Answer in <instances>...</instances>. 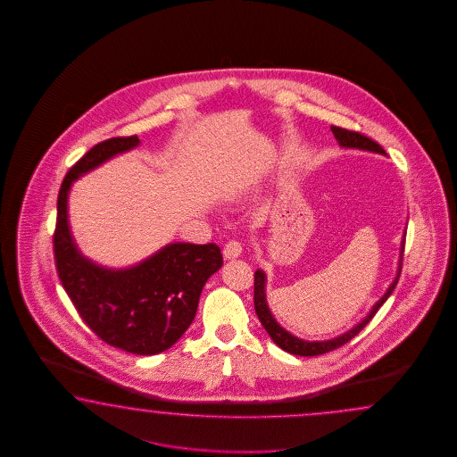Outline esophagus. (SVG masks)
<instances>
[{
    "label": "esophagus",
    "mask_w": 457,
    "mask_h": 457,
    "mask_svg": "<svg viewBox=\"0 0 457 457\" xmlns=\"http://www.w3.org/2000/svg\"><path fill=\"white\" fill-rule=\"evenodd\" d=\"M240 254H242V243L237 242V240H228V242L225 243L224 256L227 260L238 258Z\"/></svg>",
    "instance_id": "esophagus-1"
}]
</instances>
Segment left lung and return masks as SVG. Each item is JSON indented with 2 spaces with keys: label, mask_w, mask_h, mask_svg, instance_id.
<instances>
[{
  "label": "left lung",
  "mask_w": 457,
  "mask_h": 457,
  "mask_svg": "<svg viewBox=\"0 0 457 457\" xmlns=\"http://www.w3.org/2000/svg\"><path fill=\"white\" fill-rule=\"evenodd\" d=\"M331 132L335 134V138L338 140V144L341 146H346V148H361V150H370V152H376V154H382L386 155V150L374 142L372 138H370L361 132L356 130H350V129H343V127L331 126ZM403 252H405V240L402 243V252H400V264H398V274L395 278V281L390 284L387 292L384 294V297L380 299L370 311V315L364 319V320L358 323L353 330L341 335L338 338H333L328 341H303L292 337L291 333L281 328L278 325V321L274 320V317L271 315V312L268 309V303H266V295H264V272L258 271L254 272V311L258 319L262 321L264 330L268 331V335L271 337L272 341L287 353L295 354V356H319L323 353H330V351L340 348L343 345H346L348 341L353 340L358 333H360L370 320L372 317L378 313L382 303L387 301L388 295L392 294V291L395 289L397 286L398 278H400V272H402V262H403Z\"/></svg>",
  "instance_id": "left-lung-1"
}]
</instances>
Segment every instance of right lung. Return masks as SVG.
<instances>
[{
	"instance_id": "right-lung-1",
	"label": "right lung",
	"mask_w": 457,
	"mask_h": 457,
	"mask_svg": "<svg viewBox=\"0 0 457 457\" xmlns=\"http://www.w3.org/2000/svg\"><path fill=\"white\" fill-rule=\"evenodd\" d=\"M138 142L137 136L107 138L70 168L57 199L54 258L70 301L97 338L150 356L171 348L189 328L205 281L224 260L215 243H171L136 268L109 271L78 253L67 220L71 181Z\"/></svg>"
}]
</instances>
